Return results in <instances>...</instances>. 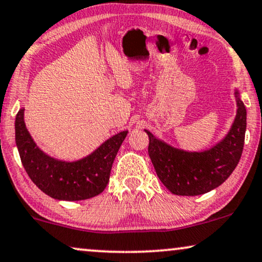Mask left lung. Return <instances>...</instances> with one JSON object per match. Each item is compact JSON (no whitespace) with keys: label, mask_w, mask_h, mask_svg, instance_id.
<instances>
[{"label":"left lung","mask_w":262,"mask_h":262,"mask_svg":"<svg viewBox=\"0 0 262 262\" xmlns=\"http://www.w3.org/2000/svg\"><path fill=\"white\" fill-rule=\"evenodd\" d=\"M237 113L225 138L202 152L172 147L146 130L149 138L148 155L157 176L175 195L195 196L221 186L231 175L242 156L247 128V110L235 91Z\"/></svg>","instance_id":"obj_1"}]
</instances>
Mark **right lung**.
<instances>
[{"instance_id":"obj_1","label":"right lung","mask_w":262,"mask_h":262,"mask_svg":"<svg viewBox=\"0 0 262 262\" xmlns=\"http://www.w3.org/2000/svg\"><path fill=\"white\" fill-rule=\"evenodd\" d=\"M21 107L15 118V142L27 175L49 196L66 201L93 198L105 189L111 166L127 137L128 130L117 133L96 151L75 162H64L48 156L36 145L27 130Z\"/></svg>"}]
</instances>
